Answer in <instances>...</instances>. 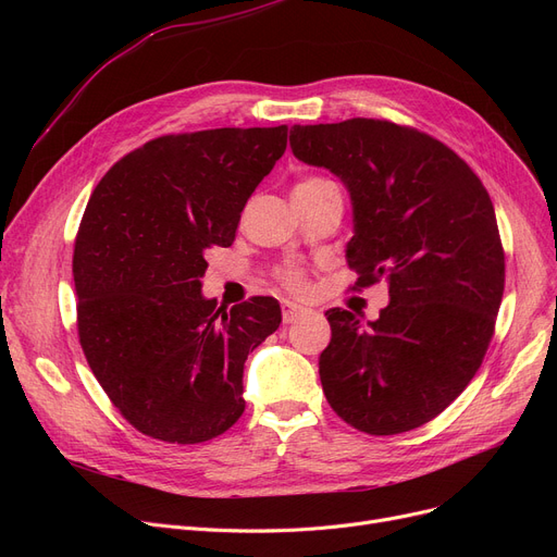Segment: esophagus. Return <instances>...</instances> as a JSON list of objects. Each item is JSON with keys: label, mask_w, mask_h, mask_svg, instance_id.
<instances>
[{"label": "esophagus", "mask_w": 557, "mask_h": 557, "mask_svg": "<svg viewBox=\"0 0 557 557\" xmlns=\"http://www.w3.org/2000/svg\"><path fill=\"white\" fill-rule=\"evenodd\" d=\"M305 313H307V309L300 307V305H294V302H284V305H282V320H284L286 325H288V323H296V320H298L300 315H305Z\"/></svg>", "instance_id": "obj_1"}]
</instances>
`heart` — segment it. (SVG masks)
I'll list each match as a JSON object with an SVG mask.
<instances>
[{"instance_id":"b5f03b06","label":"heart","mask_w":557,"mask_h":557,"mask_svg":"<svg viewBox=\"0 0 557 557\" xmlns=\"http://www.w3.org/2000/svg\"><path fill=\"white\" fill-rule=\"evenodd\" d=\"M315 183H323V178H307V181L298 183L296 187H307V185H315ZM282 282L288 288H294V290H302L305 288V275L300 271H284L282 273Z\"/></svg>"}]
</instances>
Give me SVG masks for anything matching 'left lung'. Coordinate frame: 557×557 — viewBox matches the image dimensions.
Instances as JSON below:
<instances>
[{"label": "left lung", "instance_id": "left-lung-1", "mask_svg": "<svg viewBox=\"0 0 557 557\" xmlns=\"http://www.w3.org/2000/svg\"><path fill=\"white\" fill-rule=\"evenodd\" d=\"M290 151L330 169L352 200L345 259L357 286L386 280L376 320L325 311L318 359L334 411L395 435L433 420L476 374L504 298L506 259L492 200L449 146L382 120L296 124Z\"/></svg>", "mask_w": 557, "mask_h": 557}]
</instances>
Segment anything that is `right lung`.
I'll return each instance as SVG.
<instances>
[{"label": "right lung", "instance_id": "obj_1", "mask_svg": "<svg viewBox=\"0 0 557 557\" xmlns=\"http://www.w3.org/2000/svg\"><path fill=\"white\" fill-rule=\"evenodd\" d=\"M284 151L286 126L164 135L116 162L87 202L72 261L78 338L144 435L196 445L244 413V363L282 309L252 298L223 311L200 277Z\"/></svg>", "mask_w": 557, "mask_h": 557}]
</instances>
